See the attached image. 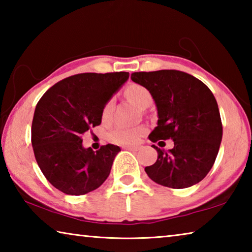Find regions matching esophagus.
I'll use <instances>...</instances> for the list:
<instances>
[{
    "label": "esophagus",
    "instance_id": "obj_1",
    "mask_svg": "<svg viewBox=\"0 0 252 252\" xmlns=\"http://www.w3.org/2000/svg\"><path fill=\"white\" fill-rule=\"evenodd\" d=\"M123 149H126V150H129V151H138L140 148L138 146H126L123 147Z\"/></svg>",
    "mask_w": 252,
    "mask_h": 252
}]
</instances>
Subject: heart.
Returning a JSON list of instances; mask_svg holds the SVG:
<instances>
[{"label":"heart","instance_id":"b5f03b06","mask_svg":"<svg viewBox=\"0 0 252 252\" xmlns=\"http://www.w3.org/2000/svg\"><path fill=\"white\" fill-rule=\"evenodd\" d=\"M125 94L126 99L134 103L140 109H146L152 103V95L147 88L140 84H131L126 89ZM114 101L110 99L105 102L102 109V120L104 122L110 121L112 116ZM146 127L144 126H117L111 131L110 139L111 141L118 144H134L142 138L146 133Z\"/></svg>","mask_w":252,"mask_h":252}]
</instances>
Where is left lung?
Instances as JSON below:
<instances>
[{
  "label": "left lung",
  "mask_w": 252,
  "mask_h": 252,
  "mask_svg": "<svg viewBox=\"0 0 252 252\" xmlns=\"http://www.w3.org/2000/svg\"><path fill=\"white\" fill-rule=\"evenodd\" d=\"M131 79L147 88L156 102L159 120L149 139L174 143L168 152L153 144L158 159L144 168L149 178L172 189L201 181L215 163L222 139L218 103L210 89L178 70L134 72Z\"/></svg>",
  "instance_id": "8db88e82"
}]
</instances>
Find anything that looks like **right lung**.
I'll list each match as a JSON object with an SVG mask.
<instances>
[{"label":"right lung","instance_id":"right-lung-1","mask_svg":"<svg viewBox=\"0 0 252 252\" xmlns=\"http://www.w3.org/2000/svg\"><path fill=\"white\" fill-rule=\"evenodd\" d=\"M129 79V72L81 73L65 78L37 102L31 141L37 164L51 185L65 194L95 190L109 177L121 149L82 147V134L101 125L102 109Z\"/></svg>","mask_w":252,"mask_h":252}]
</instances>
